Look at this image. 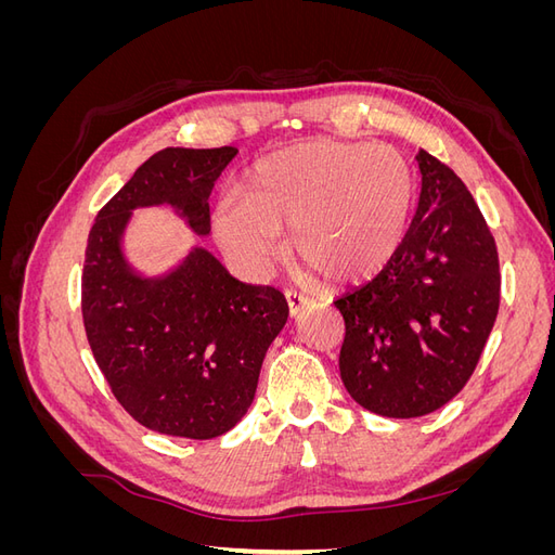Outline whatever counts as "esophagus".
I'll return each mask as SVG.
<instances>
[{
  "mask_svg": "<svg viewBox=\"0 0 555 555\" xmlns=\"http://www.w3.org/2000/svg\"><path fill=\"white\" fill-rule=\"evenodd\" d=\"M284 296H287V306H289V314H292V317H298L300 312H304V310L312 304V300H310L308 296L296 294V292H287Z\"/></svg>",
  "mask_w": 555,
  "mask_h": 555,
  "instance_id": "1",
  "label": "esophagus"
}]
</instances>
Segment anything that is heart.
Returning a JSON list of instances; mask_svg holds the SVG:
<instances>
[{"instance_id":"1","label":"heart","mask_w":555,"mask_h":555,"mask_svg":"<svg viewBox=\"0 0 555 555\" xmlns=\"http://www.w3.org/2000/svg\"><path fill=\"white\" fill-rule=\"evenodd\" d=\"M414 208V173L391 145L314 139L263 157L243 198L215 210V238L263 268L292 229L298 261L328 282H361L393 259Z\"/></svg>"}]
</instances>
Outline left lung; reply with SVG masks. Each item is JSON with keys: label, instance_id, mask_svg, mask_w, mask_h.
<instances>
[{"label": "left lung", "instance_id": "left-lung-1", "mask_svg": "<svg viewBox=\"0 0 555 555\" xmlns=\"http://www.w3.org/2000/svg\"><path fill=\"white\" fill-rule=\"evenodd\" d=\"M422 194L393 259L335 300L340 377L361 408L424 416L473 377L500 308L493 233L465 182L418 150Z\"/></svg>", "mask_w": 555, "mask_h": 555}]
</instances>
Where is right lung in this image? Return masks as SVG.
Masks as SVG:
<instances>
[{
    "mask_svg": "<svg viewBox=\"0 0 555 555\" xmlns=\"http://www.w3.org/2000/svg\"><path fill=\"white\" fill-rule=\"evenodd\" d=\"M236 155L231 145L159 150L90 229L80 308L94 361L141 426L173 438L210 440L241 422L289 306L275 287L231 278L204 247L169 275L141 278L120 241L131 210L164 204L208 236V196Z\"/></svg>",
    "mask_w": 555,
    "mask_h": 555,
    "instance_id": "add662e5",
    "label": "right lung"
}]
</instances>
